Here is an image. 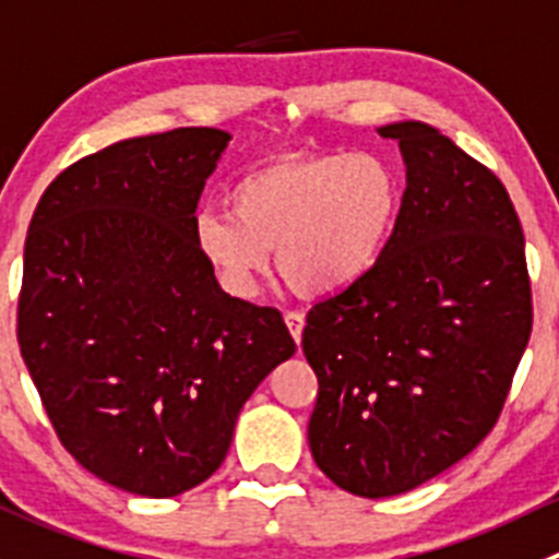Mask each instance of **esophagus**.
Listing matches in <instances>:
<instances>
[{
	"label": "esophagus",
	"instance_id": "1",
	"mask_svg": "<svg viewBox=\"0 0 559 559\" xmlns=\"http://www.w3.org/2000/svg\"><path fill=\"white\" fill-rule=\"evenodd\" d=\"M284 322H286V328H289L292 338H295L297 346H300L302 328H306V317H302V313H297V311H286L284 313Z\"/></svg>",
	"mask_w": 559,
	"mask_h": 559
}]
</instances>
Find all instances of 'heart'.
Instances as JSON below:
<instances>
[{
	"label": "heart",
	"instance_id": "obj_1",
	"mask_svg": "<svg viewBox=\"0 0 559 559\" xmlns=\"http://www.w3.org/2000/svg\"><path fill=\"white\" fill-rule=\"evenodd\" d=\"M229 213L202 210L193 240L221 284L257 295L278 270L302 297H333L360 284L388 251L404 186L393 160L373 150L278 155L231 182Z\"/></svg>",
	"mask_w": 559,
	"mask_h": 559
}]
</instances>
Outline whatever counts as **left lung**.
Returning a JSON list of instances; mask_svg holds the SVG:
<instances>
[{
    "label": "left lung",
    "instance_id": "1",
    "mask_svg": "<svg viewBox=\"0 0 559 559\" xmlns=\"http://www.w3.org/2000/svg\"><path fill=\"white\" fill-rule=\"evenodd\" d=\"M406 164L382 262L308 311L317 467L368 500L404 495L495 429L533 330L524 231L506 186L426 122L379 128Z\"/></svg>",
    "mask_w": 559,
    "mask_h": 559
}]
</instances>
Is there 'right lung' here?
<instances>
[{"label": "right lung", "instance_id": "right-lung-1", "mask_svg": "<svg viewBox=\"0 0 559 559\" xmlns=\"http://www.w3.org/2000/svg\"><path fill=\"white\" fill-rule=\"evenodd\" d=\"M229 139H124L68 166L32 215L21 357L64 451L130 495L204 484L242 404L295 355L278 308L226 295L193 240Z\"/></svg>", "mask_w": 559, "mask_h": 559}]
</instances>
